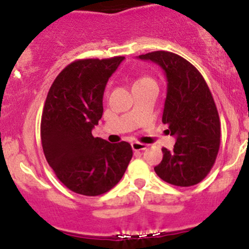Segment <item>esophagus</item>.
I'll use <instances>...</instances> for the list:
<instances>
[{"instance_id":"34e87169","label":"esophagus","mask_w":249,"mask_h":249,"mask_svg":"<svg viewBox=\"0 0 249 249\" xmlns=\"http://www.w3.org/2000/svg\"><path fill=\"white\" fill-rule=\"evenodd\" d=\"M132 148L133 150H135V152H140V150L147 149V144L141 143V142H133Z\"/></svg>"}]
</instances>
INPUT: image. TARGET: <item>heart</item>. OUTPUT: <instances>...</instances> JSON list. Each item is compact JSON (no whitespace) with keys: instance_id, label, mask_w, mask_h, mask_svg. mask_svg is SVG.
<instances>
[{"instance_id":"1","label":"heart","mask_w":249,"mask_h":249,"mask_svg":"<svg viewBox=\"0 0 249 249\" xmlns=\"http://www.w3.org/2000/svg\"><path fill=\"white\" fill-rule=\"evenodd\" d=\"M146 81H153L152 79H150V77H148V76H142V77H140V79H138L135 81V83H139V82H146Z\"/></svg>"}]
</instances>
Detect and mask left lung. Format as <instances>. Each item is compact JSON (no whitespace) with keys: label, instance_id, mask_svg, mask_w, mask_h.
Here are the masks:
<instances>
[{"label":"left lung","instance_id":"obj_1","mask_svg":"<svg viewBox=\"0 0 249 249\" xmlns=\"http://www.w3.org/2000/svg\"><path fill=\"white\" fill-rule=\"evenodd\" d=\"M139 58L158 63L166 72L162 122L177 136L173 150L162 148L155 173L170 185H196L211 172L220 148L221 125L211 90L200 71L180 55L158 50Z\"/></svg>","mask_w":249,"mask_h":249}]
</instances>
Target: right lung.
I'll list each match as a JSON object with an SVG mask.
<instances>
[{
	"label": "right lung",
	"mask_w": 249,
	"mask_h": 249,
	"mask_svg": "<svg viewBox=\"0 0 249 249\" xmlns=\"http://www.w3.org/2000/svg\"><path fill=\"white\" fill-rule=\"evenodd\" d=\"M124 56L82 58L69 63L53 82L41 119L46 160L68 189L86 196L110 191L124 177L133 149L109 143L91 130L102 117L108 79Z\"/></svg>",
	"instance_id": "obj_1"
}]
</instances>
